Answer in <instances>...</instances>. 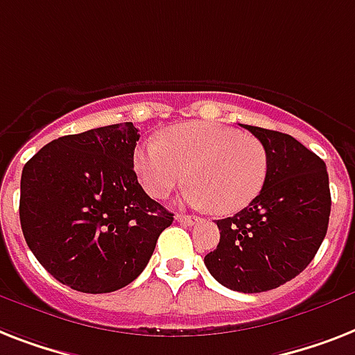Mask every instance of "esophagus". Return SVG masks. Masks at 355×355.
<instances>
[{
    "instance_id": "obj_1",
    "label": "esophagus",
    "mask_w": 355,
    "mask_h": 355,
    "mask_svg": "<svg viewBox=\"0 0 355 355\" xmlns=\"http://www.w3.org/2000/svg\"><path fill=\"white\" fill-rule=\"evenodd\" d=\"M178 223L186 224V226H195V224L202 223V218L195 217V215H178Z\"/></svg>"
}]
</instances>
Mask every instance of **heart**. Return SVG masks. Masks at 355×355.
Returning <instances> with one entry per match:
<instances>
[{"label": "heart", "mask_w": 355, "mask_h": 355, "mask_svg": "<svg viewBox=\"0 0 355 355\" xmlns=\"http://www.w3.org/2000/svg\"><path fill=\"white\" fill-rule=\"evenodd\" d=\"M144 189L166 198L189 178L186 200L218 215L243 211L266 186L270 157L257 138L213 122L173 125L162 140L138 146L132 157Z\"/></svg>", "instance_id": "heart-1"}]
</instances>
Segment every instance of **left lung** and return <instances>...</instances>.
Segmentation results:
<instances>
[{
  "instance_id": "obj_1",
  "label": "left lung",
  "mask_w": 355,
  "mask_h": 355,
  "mask_svg": "<svg viewBox=\"0 0 355 355\" xmlns=\"http://www.w3.org/2000/svg\"><path fill=\"white\" fill-rule=\"evenodd\" d=\"M266 148L264 189L243 211L217 220L220 241L204 264L223 286L261 293L292 281L315 257L327 235V166L290 135L243 125Z\"/></svg>"
}]
</instances>
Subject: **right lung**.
<instances>
[{"label":"right lung","mask_w":355,"mask_h":355,"mask_svg":"<svg viewBox=\"0 0 355 355\" xmlns=\"http://www.w3.org/2000/svg\"><path fill=\"white\" fill-rule=\"evenodd\" d=\"M131 122L49 142L23 168L19 223L31 252L62 284L109 293L144 272L173 213L138 184Z\"/></svg>","instance_id":"right-lung-1"}]
</instances>
